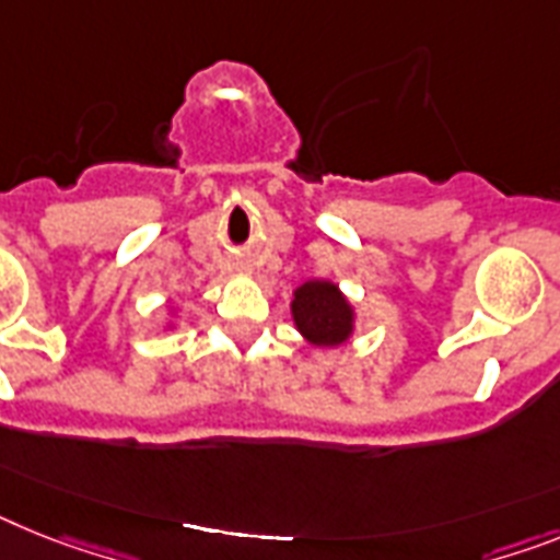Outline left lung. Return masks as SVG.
I'll return each mask as SVG.
<instances>
[{"instance_id": "left-lung-1", "label": "left lung", "mask_w": 560, "mask_h": 560, "mask_svg": "<svg viewBox=\"0 0 560 560\" xmlns=\"http://www.w3.org/2000/svg\"><path fill=\"white\" fill-rule=\"evenodd\" d=\"M295 327L318 347L341 345L352 330V310L330 281H307L295 290Z\"/></svg>"}]
</instances>
